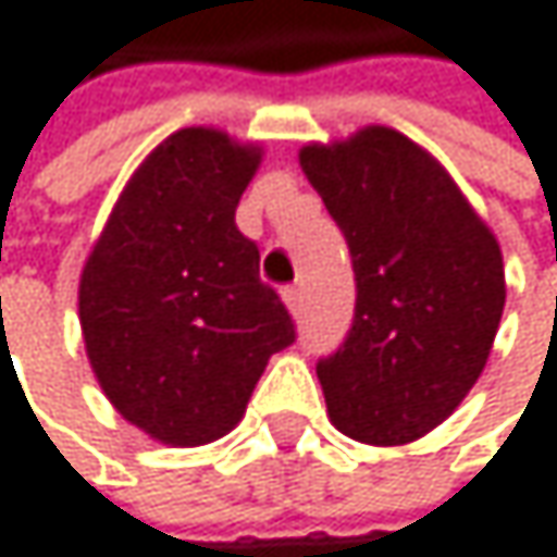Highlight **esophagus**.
<instances>
[{
    "instance_id": "obj_1",
    "label": "esophagus",
    "mask_w": 557,
    "mask_h": 557,
    "mask_svg": "<svg viewBox=\"0 0 557 557\" xmlns=\"http://www.w3.org/2000/svg\"><path fill=\"white\" fill-rule=\"evenodd\" d=\"M282 301H285V308H288L292 314H298V311H301V288H298V285H288V288L282 292Z\"/></svg>"
}]
</instances>
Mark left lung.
<instances>
[{
    "label": "left lung",
    "instance_id": "8db88e82",
    "mask_svg": "<svg viewBox=\"0 0 557 557\" xmlns=\"http://www.w3.org/2000/svg\"><path fill=\"white\" fill-rule=\"evenodd\" d=\"M351 249L358 301L344 344L318 361L331 423L400 446L472 391L506 308L503 249L446 166L394 127L298 153Z\"/></svg>",
    "mask_w": 557,
    "mask_h": 557
}]
</instances>
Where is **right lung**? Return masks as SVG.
Instances as JSON below:
<instances>
[{
  "label": "right lung",
  "mask_w": 557,
  "mask_h": 557,
  "mask_svg": "<svg viewBox=\"0 0 557 557\" xmlns=\"http://www.w3.org/2000/svg\"><path fill=\"white\" fill-rule=\"evenodd\" d=\"M259 144L183 127L121 189L82 269L78 318L114 410L166 446L226 436L269 358L295 341L236 206Z\"/></svg>",
  "instance_id": "obj_1"
}]
</instances>
